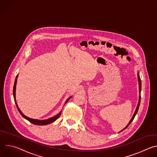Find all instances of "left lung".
I'll return each instance as SVG.
<instances>
[{"mask_svg":"<svg viewBox=\"0 0 157 157\" xmlns=\"http://www.w3.org/2000/svg\"><path fill=\"white\" fill-rule=\"evenodd\" d=\"M138 79H139V92H140V96H139V103H138V105H137V108H136V111H135V113L133 114V117H132V119H131V120L130 121V122H129V123L128 124V125L122 130H121V132H122V131H123L124 130H125L127 127H128V126L131 124V122L133 121V119H134V117H135V116H136V115L137 114V112H138V110H139V105H140V99H141V96H140V91H141V80H140V76H139V75L138 74Z\"/></svg>","mask_w":157,"mask_h":157,"instance_id":"left-lung-1","label":"left lung"}]
</instances>
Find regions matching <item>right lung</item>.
<instances>
[{"instance_id":"1","label":"right lung","mask_w":157,"mask_h":157,"mask_svg":"<svg viewBox=\"0 0 157 157\" xmlns=\"http://www.w3.org/2000/svg\"><path fill=\"white\" fill-rule=\"evenodd\" d=\"M17 77H18V76H17V77H16V78H15V82H14V86H13V95L14 101H15V104H16L17 107V109H18V112L20 113V114L21 115V116L23 117H24V118H25V119H27V121H29V122H30L31 123H32V124H35V125H47V124H49L52 123V122H53L54 121H56V119H57L60 116L61 113V112H60V113H59L58 114H57L56 116H54V117H52V118H50V119H47V120H43V121H40V120L33 119L29 118V117H28L25 116L23 113H21V110H20V109L18 108V105H17V102H16V100H15V88H16V84H17ZM71 98V97L69 98L68 99L66 100V101L65 104L70 100V99Z\"/></svg>"}]
</instances>
